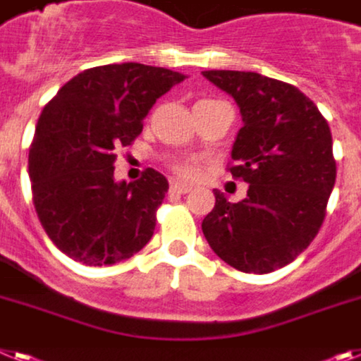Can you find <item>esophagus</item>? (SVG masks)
Here are the masks:
<instances>
[{
	"instance_id": "obj_1",
	"label": "esophagus",
	"mask_w": 361,
	"mask_h": 361,
	"mask_svg": "<svg viewBox=\"0 0 361 361\" xmlns=\"http://www.w3.org/2000/svg\"><path fill=\"white\" fill-rule=\"evenodd\" d=\"M190 189H192V187L187 185V183H180V181H172L171 187H169V192H171V195H185V192H189Z\"/></svg>"
}]
</instances>
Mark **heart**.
I'll use <instances>...</instances> for the list:
<instances>
[{
  "label": "heart",
  "instance_id": "obj_1",
  "mask_svg": "<svg viewBox=\"0 0 361 361\" xmlns=\"http://www.w3.org/2000/svg\"><path fill=\"white\" fill-rule=\"evenodd\" d=\"M174 172L181 178H185V180H190V178H195L198 174V163L196 159H180V161H176L172 165Z\"/></svg>",
  "mask_w": 361,
  "mask_h": 361
}]
</instances>
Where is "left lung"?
<instances>
[{"instance_id":"obj_1","label":"left lung","mask_w":361,"mask_h":361,"mask_svg":"<svg viewBox=\"0 0 361 361\" xmlns=\"http://www.w3.org/2000/svg\"><path fill=\"white\" fill-rule=\"evenodd\" d=\"M240 108L229 172L250 183L231 204L214 190L202 231L224 262L244 274L290 264L319 231L336 183L332 134L317 106L295 86L253 71H202Z\"/></svg>"}]
</instances>
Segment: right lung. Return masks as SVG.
Wrapping results in <instances>:
<instances>
[{
  "instance_id": "1",
  "label": "right lung",
  "mask_w": 361,
  "mask_h": 361,
  "mask_svg": "<svg viewBox=\"0 0 361 361\" xmlns=\"http://www.w3.org/2000/svg\"><path fill=\"white\" fill-rule=\"evenodd\" d=\"M185 78L145 63L86 69L45 104L29 148L32 202L62 253L110 266L147 246L169 181L147 169L137 181L114 180L117 147L143 132L154 102Z\"/></svg>"
}]
</instances>
